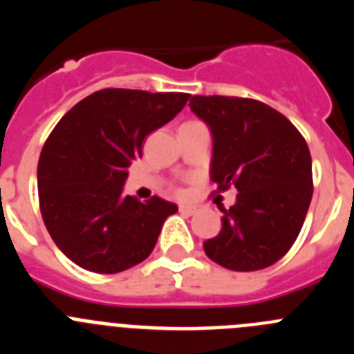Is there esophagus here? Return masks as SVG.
<instances>
[{
	"mask_svg": "<svg viewBox=\"0 0 354 354\" xmlns=\"http://www.w3.org/2000/svg\"><path fill=\"white\" fill-rule=\"evenodd\" d=\"M179 211L184 212V214H195L196 207L195 205H186V204H180L179 205Z\"/></svg>",
	"mask_w": 354,
	"mask_h": 354,
	"instance_id": "obj_1",
	"label": "esophagus"
}]
</instances>
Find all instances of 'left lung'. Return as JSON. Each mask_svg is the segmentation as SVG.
<instances>
[{"instance_id":"left-lung-1","label":"left lung","mask_w":354,"mask_h":354,"mask_svg":"<svg viewBox=\"0 0 354 354\" xmlns=\"http://www.w3.org/2000/svg\"><path fill=\"white\" fill-rule=\"evenodd\" d=\"M189 108L211 131V180L237 189L205 255L232 271L264 270L289 252L305 221L314 192L308 145L261 101L193 95Z\"/></svg>"}]
</instances>
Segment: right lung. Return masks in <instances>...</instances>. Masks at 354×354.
<instances>
[{
  "label": "right lung",
  "mask_w": 354,
  "mask_h": 354,
  "mask_svg": "<svg viewBox=\"0 0 354 354\" xmlns=\"http://www.w3.org/2000/svg\"><path fill=\"white\" fill-rule=\"evenodd\" d=\"M189 93L106 88L84 97L49 134L37 168L40 212L55 245L83 270L113 274L149 257L177 205L124 195L143 142Z\"/></svg>",
  "instance_id": "1"
}]
</instances>
